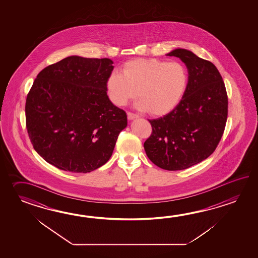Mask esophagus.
<instances>
[{"label":"esophagus","instance_id":"obj_1","mask_svg":"<svg viewBox=\"0 0 258 258\" xmlns=\"http://www.w3.org/2000/svg\"><path fill=\"white\" fill-rule=\"evenodd\" d=\"M139 116L137 115V114H136V113H133V112H127V118L129 119V120H134V119H137V118H138Z\"/></svg>","mask_w":258,"mask_h":258}]
</instances>
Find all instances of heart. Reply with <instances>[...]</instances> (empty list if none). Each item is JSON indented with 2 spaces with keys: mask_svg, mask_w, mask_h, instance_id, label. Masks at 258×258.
<instances>
[{
  "mask_svg": "<svg viewBox=\"0 0 258 258\" xmlns=\"http://www.w3.org/2000/svg\"><path fill=\"white\" fill-rule=\"evenodd\" d=\"M188 80L187 68L179 61L135 59L123 64L121 74L110 75L106 88L113 104L123 106L137 95L139 110L162 116L179 104L186 91Z\"/></svg>",
  "mask_w": 258,
  "mask_h": 258,
  "instance_id": "obj_1",
  "label": "heart"
}]
</instances>
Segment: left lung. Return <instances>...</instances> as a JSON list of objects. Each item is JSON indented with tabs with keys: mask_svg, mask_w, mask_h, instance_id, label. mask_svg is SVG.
I'll list each match as a JSON object with an SVG mask.
<instances>
[{
	"mask_svg": "<svg viewBox=\"0 0 258 258\" xmlns=\"http://www.w3.org/2000/svg\"><path fill=\"white\" fill-rule=\"evenodd\" d=\"M167 55L185 63L188 87L170 113L148 120L152 133L144 148L148 159L159 168L184 170L209 158L218 147L228 117V95L222 77L211 61L184 49Z\"/></svg>",
	"mask_w": 258,
	"mask_h": 258,
	"instance_id": "8db88e82",
	"label": "left lung"
}]
</instances>
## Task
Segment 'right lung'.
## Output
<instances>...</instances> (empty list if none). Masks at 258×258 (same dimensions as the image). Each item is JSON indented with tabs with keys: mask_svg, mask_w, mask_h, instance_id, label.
<instances>
[{
	"mask_svg": "<svg viewBox=\"0 0 258 258\" xmlns=\"http://www.w3.org/2000/svg\"><path fill=\"white\" fill-rule=\"evenodd\" d=\"M108 58L70 56L45 67L26 100V126L33 148L60 170L87 173L110 159L125 111L111 103Z\"/></svg>",
	"mask_w": 258,
	"mask_h": 258,
	"instance_id": "1",
	"label": "right lung"
}]
</instances>
